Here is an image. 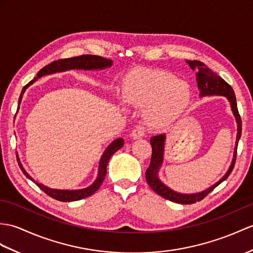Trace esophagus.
Here are the masks:
<instances>
[{"mask_svg": "<svg viewBox=\"0 0 253 253\" xmlns=\"http://www.w3.org/2000/svg\"><path fill=\"white\" fill-rule=\"evenodd\" d=\"M130 136L132 139H141L145 136V129L143 126H137L131 131Z\"/></svg>", "mask_w": 253, "mask_h": 253, "instance_id": "1", "label": "esophagus"}]
</instances>
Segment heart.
<instances>
[{
    "instance_id": "heart-1",
    "label": "heart",
    "mask_w": 253,
    "mask_h": 253,
    "mask_svg": "<svg viewBox=\"0 0 253 253\" xmlns=\"http://www.w3.org/2000/svg\"><path fill=\"white\" fill-rule=\"evenodd\" d=\"M123 95L129 103L145 107L150 126L161 127L183 114L191 102V89L185 82L164 70H137L123 84Z\"/></svg>"
}]
</instances>
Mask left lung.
Masks as SVG:
<instances>
[{
  "mask_svg": "<svg viewBox=\"0 0 253 253\" xmlns=\"http://www.w3.org/2000/svg\"><path fill=\"white\" fill-rule=\"evenodd\" d=\"M187 64L191 67L192 70H197L196 73V81H197V86L201 90V97L205 96H224L227 98L228 101L231 103V108L233 111V114L236 119L237 123V137H236V145H235V151H234V157L230 168L226 171V173L223 175V177L214 183L212 186H210L209 189L205 190L199 193H194V194H181L175 192L170 189L167 185H165L163 182L158 178V170H160L163 160H164V144H165L166 136L165 134H158V136L152 137L150 142L152 145V156H151V163L149 168L146 169L145 171V178L148 184L151 186V189L153 190L158 195L162 197L168 199V201H171L173 203L178 204H185L190 205L194 204L196 202L202 201L205 197H206L210 192H212L216 186L223 181L226 180L228 175L231 174L232 170L235 166V162H236V155H237V145L238 141L242 136V119H240V115L238 113L237 109V103H236V97H235V93L231 85H228L226 82L223 80L221 76H219L213 71H211L209 68L206 67V64L193 60V61H186Z\"/></svg>",
  "mask_w": 253,
  "mask_h": 253,
  "instance_id": "8db88e82",
  "label": "left lung"
}]
</instances>
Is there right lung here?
Here are the masks:
<instances>
[{
	"label": "right lung",
	"instance_id": "obj_1",
	"mask_svg": "<svg viewBox=\"0 0 253 253\" xmlns=\"http://www.w3.org/2000/svg\"><path fill=\"white\" fill-rule=\"evenodd\" d=\"M112 63H113L112 60L107 59V58H103L101 56H95V55H82V56H78V57L66 58V59H58L56 61H52L51 63L45 66L43 69H41L37 75V78L33 79L30 83H28L25 87L22 88V91H21L20 97H19V104L21 102L23 92H25L27 88L31 84H33L39 78H42L43 75L52 74L56 72H62V71H67V70H72V69L102 70V69L111 67L112 66ZM19 104H18V108H19ZM123 145H124V140H123L122 138H119V139L114 140L113 142L108 146L107 150L104 151V153L101 156V160H100L98 175H97L96 181L93 182L90 186H88V187H86V189H83V190L70 191V190L49 189V187H47L43 184L35 182L30 177V175H29V173L26 171V170L23 169L19 158H17V161H18V165H19L20 169L22 170L23 174H25L28 179L33 181L41 190L47 194V195L50 196L51 198L57 199V201H60V202H74V201H80V199H83L85 197L92 195V194L99 189L100 185L102 184V182L105 178V174H107V166H108V163L110 161L111 156H112L117 150H120Z\"/></svg>",
	"mask_w": 253,
	"mask_h": 253
}]
</instances>
